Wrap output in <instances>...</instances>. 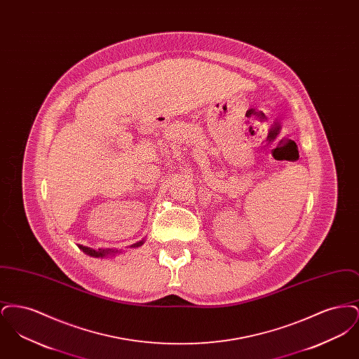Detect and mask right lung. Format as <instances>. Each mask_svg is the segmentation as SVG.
I'll return each mask as SVG.
<instances>
[{"label": "right lung", "mask_w": 359, "mask_h": 359, "mask_svg": "<svg viewBox=\"0 0 359 359\" xmlns=\"http://www.w3.org/2000/svg\"><path fill=\"white\" fill-rule=\"evenodd\" d=\"M142 243H144V241H140V242L133 243L130 248H138V246H141ZM79 249H82L86 255H88V256L91 257H104L107 256V255H116V253H118V250H116V249H98V250H94V249H91V248L82 246V245H79Z\"/></svg>", "instance_id": "1"}]
</instances>
